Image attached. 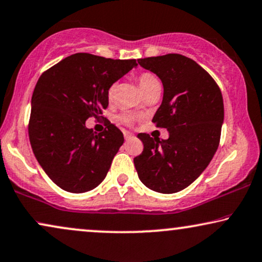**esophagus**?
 Wrapping results in <instances>:
<instances>
[{
  "label": "esophagus",
  "mask_w": 262,
  "mask_h": 262,
  "mask_svg": "<svg viewBox=\"0 0 262 262\" xmlns=\"http://www.w3.org/2000/svg\"><path fill=\"white\" fill-rule=\"evenodd\" d=\"M124 137H125V139H126V141H128V139H131L132 137H134V135H132L131 132L125 131V132H124Z\"/></svg>",
  "instance_id": "esophagus-1"
}]
</instances>
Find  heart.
<instances>
[{"label": "heart", "mask_w": 262, "mask_h": 262, "mask_svg": "<svg viewBox=\"0 0 262 262\" xmlns=\"http://www.w3.org/2000/svg\"><path fill=\"white\" fill-rule=\"evenodd\" d=\"M138 84H139V88H141L143 95L149 93V91L152 89H155V88L160 86V81H159L158 78H156L154 74H151V73L139 74ZM113 94H114V85H112L110 89H108V93H107L108 98H110V100L113 97ZM121 120H123L125 124L131 123V118L128 117V115H123V117H121Z\"/></svg>", "instance_id": "1"}]
</instances>
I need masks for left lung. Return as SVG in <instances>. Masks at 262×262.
I'll list each match as a JSON object with an SVG mask.
<instances>
[{"instance_id": "left-lung-1", "label": "left lung", "mask_w": 262, "mask_h": 262, "mask_svg": "<svg viewBox=\"0 0 262 262\" xmlns=\"http://www.w3.org/2000/svg\"><path fill=\"white\" fill-rule=\"evenodd\" d=\"M164 85L152 123L167 128L168 139L138 134L143 151L134 159L138 178L150 190L173 193L199 178L218 149L224 121L219 86L195 61L181 54L138 59Z\"/></svg>"}]
</instances>
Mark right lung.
<instances>
[{
  "instance_id": "1",
  "label": "right lung",
  "mask_w": 262,
  "mask_h": 262,
  "mask_svg": "<svg viewBox=\"0 0 262 262\" xmlns=\"http://www.w3.org/2000/svg\"><path fill=\"white\" fill-rule=\"evenodd\" d=\"M137 66L132 60H112L77 53L47 70L31 100L29 137L44 172L64 191L80 193L100 185L119 148L123 132L111 121L101 134L88 128L108 107V89Z\"/></svg>"
}]
</instances>
